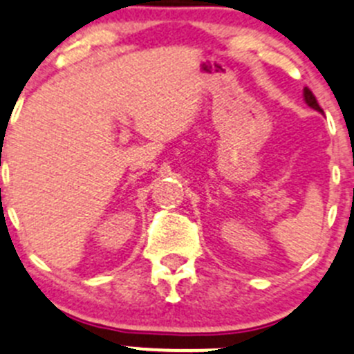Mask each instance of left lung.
I'll list each match as a JSON object with an SVG mask.
<instances>
[{"instance_id": "left-lung-1", "label": "left lung", "mask_w": 354, "mask_h": 354, "mask_svg": "<svg viewBox=\"0 0 354 354\" xmlns=\"http://www.w3.org/2000/svg\"><path fill=\"white\" fill-rule=\"evenodd\" d=\"M304 99H306V102H307V104H309V106L313 108V110L323 111L322 106H319V104H318V101H316L315 94H313V92H311V88H307V87L304 88Z\"/></svg>"}]
</instances>
